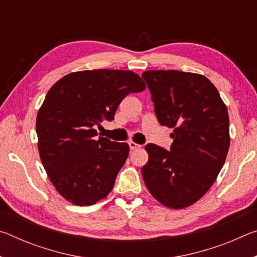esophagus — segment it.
I'll list each match as a JSON object with an SVG mask.
<instances>
[{"mask_svg": "<svg viewBox=\"0 0 257 257\" xmlns=\"http://www.w3.org/2000/svg\"><path fill=\"white\" fill-rule=\"evenodd\" d=\"M128 144H129V147H130V150H132V151L138 150V149H141V147H142V145H139V144H137V143H134V142H129Z\"/></svg>", "mask_w": 257, "mask_h": 257, "instance_id": "obj_1", "label": "esophagus"}]
</instances>
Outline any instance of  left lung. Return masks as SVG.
I'll return each instance as SVG.
<instances>
[{"label": "left lung", "mask_w": 257, "mask_h": 257, "mask_svg": "<svg viewBox=\"0 0 257 257\" xmlns=\"http://www.w3.org/2000/svg\"><path fill=\"white\" fill-rule=\"evenodd\" d=\"M155 115L173 128L170 151L147 144L142 168L153 197L171 208L197 202L211 188L227 158L229 116L215 86L206 77L178 70L143 72Z\"/></svg>", "instance_id": "obj_1"}]
</instances>
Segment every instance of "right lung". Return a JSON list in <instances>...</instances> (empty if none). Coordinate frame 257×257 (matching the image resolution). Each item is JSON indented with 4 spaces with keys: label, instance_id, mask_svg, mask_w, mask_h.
<instances>
[{
    "label": "right lung",
    "instance_id": "add662e5",
    "mask_svg": "<svg viewBox=\"0 0 257 257\" xmlns=\"http://www.w3.org/2000/svg\"><path fill=\"white\" fill-rule=\"evenodd\" d=\"M145 89L125 70L72 72L51 87L36 119L38 152L55 189L78 206L107 196L129 154L127 143L96 137L95 125L114 119L130 93Z\"/></svg>",
    "mask_w": 257,
    "mask_h": 257
}]
</instances>
